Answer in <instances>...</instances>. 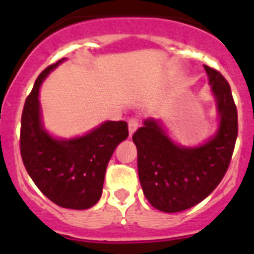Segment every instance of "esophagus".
<instances>
[{"instance_id":"1","label":"esophagus","mask_w":254,"mask_h":254,"mask_svg":"<svg viewBox=\"0 0 254 254\" xmlns=\"http://www.w3.org/2000/svg\"><path fill=\"white\" fill-rule=\"evenodd\" d=\"M138 128V121L136 120V118H131V120H128V132H129V136H132V134L136 132V129Z\"/></svg>"}]
</instances>
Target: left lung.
<instances>
[{
  "label": "left lung",
  "instance_id": "1",
  "mask_svg": "<svg viewBox=\"0 0 254 254\" xmlns=\"http://www.w3.org/2000/svg\"><path fill=\"white\" fill-rule=\"evenodd\" d=\"M219 114L212 137L193 147L177 145L161 121L147 118L132 136L137 147L138 178L152 207L179 212L193 207L219 186L232 160L238 113L232 90L221 73L205 66Z\"/></svg>",
  "mask_w": 254,
  "mask_h": 254
}]
</instances>
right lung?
<instances>
[{
  "label": "right lung",
  "instance_id": "1",
  "mask_svg": "<svg viewBox=\"0 0 254 254\" xmlns=\"http://www.w3.org/2000/svg\"><path fill=\"white\" fill-rule=\"evenodd\" d=\"M62 58L38 76L21 116L22 163L40 192L64 208L86 210L99 201L107 165L118 143L128 137L125 121H107L84 136L56 138L42 122L39 90Z\"/></svg>",
  "mask_w": 254,
  "mask_h": 254
}]
</instances>
